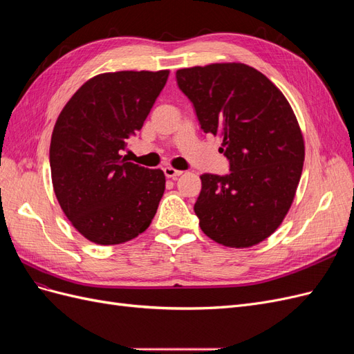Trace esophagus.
Segmentation results:
<instances>
[{"label":"esophagus","instance_id":"1","mask_svg":"<svg viewBox=\"0 0 354 354\" xmlns=\"http://www.w3.org/2000/svg\"><path fill=\"white\" fill-rule=\"evenodd\" d=\"M164 174H165V177H168V178H177L178 176L183 174V171L176 169V168H173V167H165V168H164Z\"/></svg>","mask_w":354,"mask_h":354}]
</instances>
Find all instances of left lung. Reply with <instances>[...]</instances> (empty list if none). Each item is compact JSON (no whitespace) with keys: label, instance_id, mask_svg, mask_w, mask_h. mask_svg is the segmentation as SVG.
Segmentation results:
<instances>
[{"label":"left lung","instance_id":"left-lung-1","mask_svg":"<svg viewBox=\"0 0 354 354\" xmlns=\"http://www.w3.org/2000/svg\"><path fill=\"white\" fill-rule=\"evenodd\" d=\"M203 133L221 134L226 176L202 174L195 203L208 238L230 248L260 243L291 208L304 162V140L291 104L276 85L243 63L178 69Z\"/></svg>","mask_w":354,"mask_h":354}]
</instances>
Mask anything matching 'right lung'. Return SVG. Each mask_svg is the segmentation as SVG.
Here are the masks:
<instances>
[{"label": "right lung", "mask_w": 354, "mask_h": 354, "mask_svg": "<svg viewBox=\"0 0 354 354\" xmlns=\"http://www.w3.org/2000/svg\"><path fill=\"white\" fill-rule=\"evenodd\" d=\"M169 71L100 73L60 112L50 145L56 198L72 226L99 245L131 241L152 223L165 190L160 169L122 156Z\"/></svg>", "instance_id": "right-lung-1"}]
</instances>
